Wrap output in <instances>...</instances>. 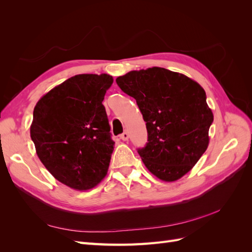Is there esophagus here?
I'll list each match as a JSON object with an SVG mask.
<instances>
[{
    "instance_id": "1",
    "label": "esophagus",
    "mask_w": 252,
    "mask_h": 252,
    "mask_svg": "<svg viewBox=\"0 0 252 252\" xmlns=\"http://www.w3.org/2000/svg\"><path fill=\"white\" fill-rule=\"evenodd\" d=\"M120 139L122 140V141H128V139H129V134H128V132H123L122 133L121 135H120Z\"/></svg>"
}]
</instances>
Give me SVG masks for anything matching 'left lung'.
<instances>
[{"label":"left lung","instance_id":"1","mask_svg":"<svg viewBox=\"0 0 252 252\" xmlns=\"http://www.w3.org/2000/svg\"><path fill=\"white\" fill-rule=\"evenodd\" d=\"M116 81L135 98L146 122L148 143L138 150L146 168L164 182L184 177L209 145L213 113L203 87L161 67L129 71Z\"/></svg>","mask_w":252,"mask_h":252}]
</instances>
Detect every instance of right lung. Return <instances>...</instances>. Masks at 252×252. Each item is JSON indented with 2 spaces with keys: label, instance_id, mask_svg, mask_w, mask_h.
<instances>
[{
  "label": "right lung",
  "instance_id": "obj_1",
  "mask_svg": "<svg viewBox=\"0 0 252 252\" xmlns=\"http://www.w3.org/2000/svg\"><path fill=\"white\" fill-rule=\"evenodd\" d=\"M113 83L107 73H84L37 101L30 125L36 155L46 169L74 190L94 188L106 177L114 148L104 105Z\"/></svg>",
  "mask_w": 252,
  "mask_h": 252
}]
</instances>
